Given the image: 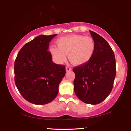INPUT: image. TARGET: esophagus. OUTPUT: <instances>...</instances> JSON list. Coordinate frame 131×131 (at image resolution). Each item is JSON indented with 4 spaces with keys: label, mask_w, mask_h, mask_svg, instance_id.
I'll list each match as a JSON object with an SVG mask.
<instances>
[{
    "label": "esophagus",
    "mask_w": 131,
    "mask_h": 131,
    "mask_svg": "<svg viewBox=\"0 0 131 131\" xmlns=\"http://www.w3.org/2000/svg\"><path fill=\"white\" fill-rule=\"evenodd\" d=\"M66 70L67 71V72H68V71H70V70H72V68H71L70 66H66Z\"/></svg>",
    "instance_id": "1"
}]
</instances>
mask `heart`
I'll return each instance as SVG.
<instances>
[{
  "label": "heart",
  "instance_id": "b5f03b06",
  "mask_svg": "<svg viewBox=\"0 0 131 131\" xmlns=\"http://www.w3.org/2000/svg\"><path fill=\"white\" fill-rule=\"evenodd\" d=\"M58 46H51L50 51L58 62L61 63L68 55L69 60L74 65H83L92 59L96 49L94 40L91 37L72 35L57 40Z\"/></svg>",
  "mask_w": 131,
  "mask_h": 131
}]
</instances>
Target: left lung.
<instances>
[{
  "label": "left lung",
  "mask_w": 131,
  "mask_h": 131,
  "mask_svg": "<svg viewBox=\"0 0 131 131\" xmlns=\"http://www.w3.org/2000/svg\"><path fill=\"white\" fill-rule=\"evenodd\" d=\"M90 32L96 49L88 63L73 69L76 76L74 90L80 100L96 105L105 100L112 91L116 74V59L107 41L96 33Z\"/></svg>",
  "instance_id": "obj_1"
}]
</instances>
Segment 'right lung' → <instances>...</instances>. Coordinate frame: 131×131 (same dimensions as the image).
<instances>
[{"label":"right lung","mask_w":131,"mask_h":131,"mask_svg":"<svg viewBox=\"0 0 131 131\" xmlns=\"http://www.w3.org/2000/svg\"><path fill=\"white\" fill-rule=\"evenodd\" d=\"M57 34L39 35L26 43L14 63V80L24 99L35 105L52 102L66 73L65 66L53 62L49 43Z\"/></svg>","instance_id":"right-lung-1"}]
</instances>
